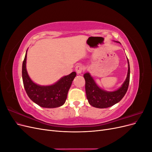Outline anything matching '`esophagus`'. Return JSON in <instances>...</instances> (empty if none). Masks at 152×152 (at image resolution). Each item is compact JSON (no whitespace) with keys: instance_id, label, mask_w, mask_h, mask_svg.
Wrapping results in <instances>:
<instances>
[{"instance_id":"34e87169","label":"esophagus","mask_w":152,"mask_h":152,"mask_svg":"<svg viewBox=\"0 0 152 152\" xmlns=\"http://www.w3.org/2000/svg\"><path fill=\"white\" fill-rule=\"evenodd\" d=\"M84 69V66L81 65H78L76 66L75 67V70H76V72L77 74H80V73L83 71V70Z\"/></svg>"}]
</instances>
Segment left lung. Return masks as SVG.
Segmentation results:
<instances>
[{"mask_svg": "<svg viewBox=\"0 0 152 152\" xmlns=\"http://www.w3.org/2000/svg\"><path fill=\"white\" fill-rule=\"evenodd\" d=\"M114 42L120 43L117 41ZM128 70L126 79L122 86L117 90L113 91H106L102 89L97 83L89 72L84 74L86 81V93L89 103L94 107L105 108L112 107L118 103L125 96L128 89L130 79V66L127 58Z\"/></svg>", "mask_w": 152, "mask_h": 152, "instance_id": "left-lung-1", "label": "left lung"}]
</instances>
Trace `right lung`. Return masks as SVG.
Here are the masks:
<instances>
[{
    "mask_svg": "<svg viewBox=\"0 0 152 152\" xmlns=\"http://www.w3.org/2000/svg\"><path fill=\"white\" fill-rule=\"evenodd\" d=\"M27 50L22 65L23 82L27 95L35 103L43 108H53L63 105L72 82L76 77V72H73L70 74L62 77L53 84H37L31 79L26 70Z\"/></svg>",
    "mask_w": 152,
    "mask_h": 152,
    "instance_id": "obj_1",
    "label": "right lung"
}]
</instances>
